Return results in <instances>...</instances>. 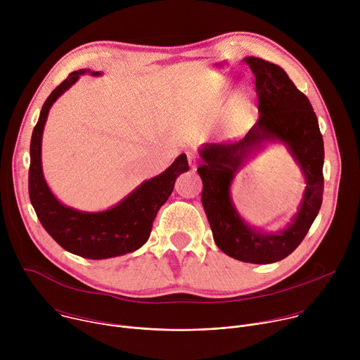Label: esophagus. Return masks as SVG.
<instances>
[{
  "label": "esophagus",
  "mask_w": 360,
  "mask_h": 360,
  "mask_svg": "<svg viewBox=\"0 0 360 360\" xmlns=\"http://www.w3.org/2000/svg\"><path fill=\"white\" fill-rule=\"evenodd\" d=\"M186 157H188V162H189V167L192 171L196 169V165H198V157L195 155L193 152H186Z\"/></svg>",
  "instance_id": "34e87169"
}]
</instances>
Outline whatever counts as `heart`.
Wrapping results in <instances>:
<instances>
[{"instance_id":"heart-1","label":"heart","mask_w":360,"mask_h":360,"mask_svg":"<svg viewBox=\"0 0 360 360\" xmlns=\"http://www.w3.org/2000/svg\"><path fill=\"white\" fill-rule=\"evenodd\" d=\"M248 108H249V99L245 94H238L232 104H231V108H229V112H228V124H229V128L232 129H238L243 120H245V115L248 112Z\"/></svg>"}]
</instances>
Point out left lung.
Returning <instances> with one entry per match:
<instances>
[{
	"label": "left lung",
	"instance_id": "1",
	"mask_svg": "<svg viewBox=\"0 0 360 360\" xmlns=\"http://www.w3.org/2000/svg\"><path fill=\"white\" fill-rule=\"evenodd\" d=\"M245 63L255 75L259 120L236 142L202 148L203 162L196 169L203 185L200 200L215 243L222 252L242 262L274 264L299 246L319 214L323 195V138L309 99L279 65L255 57L245 58ZM269 139H281L288 145L307 179L300 212L279 234H261L246 226L229 195L230 182L243 160Z\"/></svg>",
	"mask_w": 360,
	"mask_h": 360
}]
</instances>
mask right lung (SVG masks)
<instances>
[{"mask_svg":"<svg viewBox=\"0 0 360 360\" xmlns=\"http://www.w3.org/2000/svg\"><path fill=\"white\" fill-rule=\"evenodd\" d=\"M85 72H71L44 102L31 136L28 192L41 225L61 248L86 259H108L134 252L148 240L153 219L172 193L176 178L188 171L189 165L182 153L167 171L145 181L117 207L104 212L88 214L64 207L44 179L41 138L51 105Z\"/></svg>","mask_w":360,"mask_h":360,"instance_id":"right-lung-1","label":"right lung"}]
</instances>
